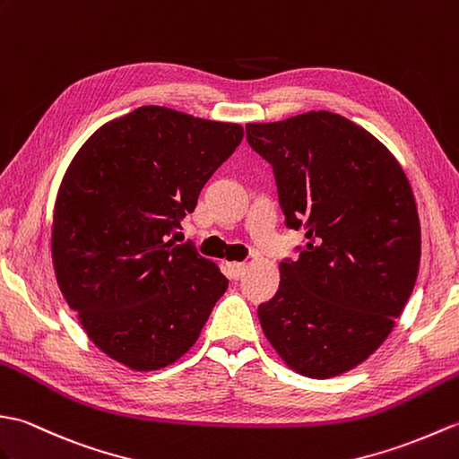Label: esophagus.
<instances>
[{
  "label": "esophagus",
  "instance_id": "1",
  "mask_svg": "<svg viewBox=\"0 0 459 459\" xmlns=\"http://www.w3.org/2000/svg\"><path fill=\"white\" fill-rule=\"evenodd\" d=\"M228 269H230V274L233 279H241L247 271V264L246 263H230Z\"/></svg>",
  "mask_w": 459,
  "mask_h": 459
}]
</instances>
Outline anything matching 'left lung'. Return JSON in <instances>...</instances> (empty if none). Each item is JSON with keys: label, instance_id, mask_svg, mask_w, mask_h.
I'll list each match as a JSON object with an SVG mask.
<instances>
[{"label": "left lung", "instance_id": "1", "mask_svg": "<svg viewBox=\"0 0 459 459\" xmlns=\"http://www.w3.org/2000/svg\"><path fill=\"white\" fill-rule=\"evenodd\" d=\"M253 151L273 165L297 261L259 322L281 359L330 379L363 363L391 333L420 264V221L399 160L368 129L332 111L247 124Z\"/></svg>", "mask_w": 459, "mask_h": 459}]
</instances>
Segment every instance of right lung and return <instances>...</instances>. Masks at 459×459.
<instances>
[{"instance_id": "add662e5", "label": "right lung", "mask_w": 459, "mask_h": 459, "mask_svg": "<svg viewBox=\"0 0 459 459\" xmlns=\"http://www.w3.org/2000/svg\"><path fill=\"white\" fill-rule=\"evenodd\" d=\"M243 139V127L162 106L111 119L80 147L53 216L58 289L88 338L134 371L180 359L228 289L170 233Z\"/></svg>"}]
</instances>
